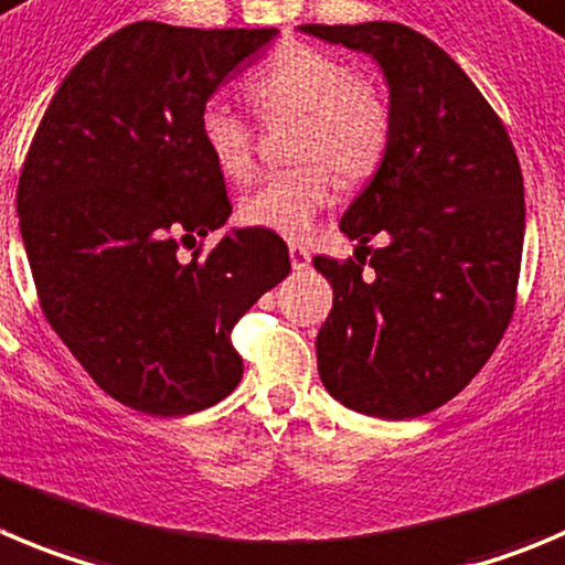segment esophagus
I'll return each instance as SVG.
<instances>
[{
  "mask_svg": "<svg viewBox=\"0 0 565 565\" xmlns=\"http://www.w3.org/2000/svg\"><path fill=\"white\" fill-rule=\"evenodd\" d=\"M289 262H292V270H303L309 267V250L303 245H289Z\"/></svg>",
  "mask_w": 565,
  "mask_h": 565,
  "instance_id": "esophagus-1",
  "label": "esophagus"
}]
</instances>
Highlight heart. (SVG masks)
<instances>
[{"instance_id":"obj_1","label":"heart","mask_w":565,"mask_h":565,"mask_svg":"<svg viewBox=\"0 0 565 565\" xmlns=\"http://www.w3.org/2000/svg\"><path fill=\"white\" fill-rule=\"evenodd\" d=\"M247 94L267 119L298 116L295 158L309 163L267 175L242 200L239 214L253 228L300 239L331 200L326 166L342 183L362 181L379 167L390 141L387 103L345 57L309 44L281 46L247 81ZM198 136L220 175H250L253 128L228 105L203 103Z\"/></svg>"}]
</instances>
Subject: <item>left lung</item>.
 Masks as SVG:
<instances>
[{
	"label": "left lung",
	"instance_id": "obj_1",
	"mask_svg": "<svg viewBox=\"0 0 565 565\" xmlns=\"http://www.w3.org/2000/svg\"><path fill=\"white\" fill-rule=\"evenodd\" d=\"M365 52L390 92V141L340 231V265L315 256L334 289L318 331V371L337 402L387 420L455 398L490 360L513 318L524 250V181L510 136L471 77L435 41L393 21L300 24Z\"/></svg>",
	"mask_w": 565,
	"mask_h": 565
}]
</instances>
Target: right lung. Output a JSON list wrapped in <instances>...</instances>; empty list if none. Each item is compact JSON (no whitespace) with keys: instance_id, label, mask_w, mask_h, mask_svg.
Wrapping results in <instances>:
<instances>
[{"instance_id":"right-lung-1","label":"right lung","mask_w":565,"mask_h":565,"mask_svg":"<svg viewBox=\"0 0 565 565\" xmlns=\"http://www.w3.org/2000/svg\"><path fill=\"white\" fill-rule=\"evenodd\" d=\"M276 35L128 24L68 72L30 145L15 209L41 309L130 409L175 418L223 402L242 379L231 329L289 273L265 228L178 256L231 217L200 108Z\"/></svg>"}]
</instances>
